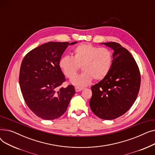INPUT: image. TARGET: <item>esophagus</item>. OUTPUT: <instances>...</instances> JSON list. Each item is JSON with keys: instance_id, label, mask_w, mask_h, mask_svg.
<instances>
[{"instance_id": "1", "label": "esophagus", "mask_w": 155, "mask_h": 155, "mask_svg": "<svg viewBox=\"0 0 155 155\" xmlns=\"http://www.w3.org/2000/svg\"><path fill=\"white\" fill-rule=\"evenodd\" d=\"M75 88V91L77 92H80L81 91H82L83 89H84L83 88H80V87H76Z\"/></svg>"}]
</instances>
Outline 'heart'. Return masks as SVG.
<instances>
[{
	"label": "heart",
	"instance_id": "obj_1",
	"mask_svg": "<svg viewBox=\"0 0 155 155\" xmlns=\"http://www.w3.org/2000/svg\"><path fill=\"white\" fill-rule=\"evenodd\" d=\"M112 64V54L108 49L99 48L90 43L81 44L74 48L71 57L64 56L59 61V67L64 76L72 78L78 66L82 65L84 71L73 78L71 83L78 87L90 84L93 78L101 80L106 76Z\"/></svg>",
	"mask_w": 155,
	"mask_h": 155
}]
</instances>
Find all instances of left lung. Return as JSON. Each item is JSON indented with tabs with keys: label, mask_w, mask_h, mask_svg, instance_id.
<instances>
[{
	"label": "left lung",
	"mask_w": 155,
	"mask_h": 155,
	"mask_svg": "<svg viewBox=\"0 0 155 155\" xmlns=\"http://www.w3.org/2000/svg\"><path fill=\"white\" fill-rule=\"evenodd\" d=\"M114 51L108 74L92 86V111L101 119L111 120L123 116L134 103L141 77L137 65L128 50L115 42L102 43Z\"/></svg>",
	"instance_id": "1"
}]
</instances>
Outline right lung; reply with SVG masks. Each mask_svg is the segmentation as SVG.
<instances>
[{
    "mask_svg": "<svg viewBox=\"0 0 155 155\" xmlns=\"http://www.w3.org/2000/svg\"><path fill=\"white\" fill-rule=\"evenodd\" d=\"M77 41L48 42L24 57L20 68L19 85L24 99L34 114L46 120L61 116L67 110L75 88L61 87L65 77L59 61L67 48Z\"/></svg>",
    "mask_w": 155,
    "mask_h": 155,
    "instance_id": "add662e5",
    "label": "right lung"
}]
</instances>
